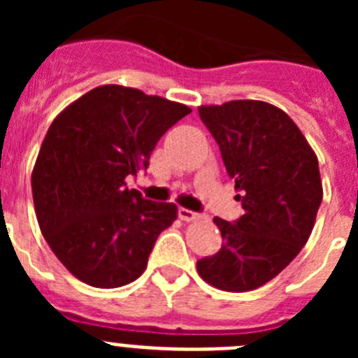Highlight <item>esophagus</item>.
Instances as JSON below:
<instances>
[{"label":"esophagus","instance_id":"1","mask_svg":"<svg viewBox=\"0 0 358 358\" xmlns=\"http://www.w3.org/2000/svg\"><path fill=\"white\" fill-rule=\"evenodd\" d=\"M199 217H201V215L195 213V211L186 210V208H179V218L185 220V222H194V220H197Z\"/></svg>","mask_w":358,"mask_h":358}]
</instances>
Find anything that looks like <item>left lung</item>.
I'll use <instances>...</instances> for the list:
<instances>
[{"instance_id":"obj_1","label":"left lung","mask_w":358,"mask_h":358,"mask_svg":"<svg viewBox=\"0 0 358 358\" xmlns=\"http://www.w3.org/2000/svg\"><path fill=\"white\" fill-rule=\"evenodd\" d=\"M199 116L235 179L243 215L215 217L222 248L197 262L215 289L248 292L265 285L299 255L322 201L315 152L285 110L260 100L201 106Z\"/></svg>"}]
</instances>
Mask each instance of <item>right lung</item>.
<instances>
[{
	"instance_id": "add662e5",
	"label": "right lung",
	"mask_w": 358,
	"mask_h": 358,
	"mask_svg": "<svg viewBox=\"0 0 358 358\" xmlns=\"http://www.w3.org/2000/svg\"><path fill=\"white\" fill-rule=\"evenodd\" d=\"M192 109L123 85H100L69 103L50 125L31 172L44 240L69 273L98 289L138 280L173 202L127 188L147 169L161 136Z\"/></svg>"
}]
</instances>
